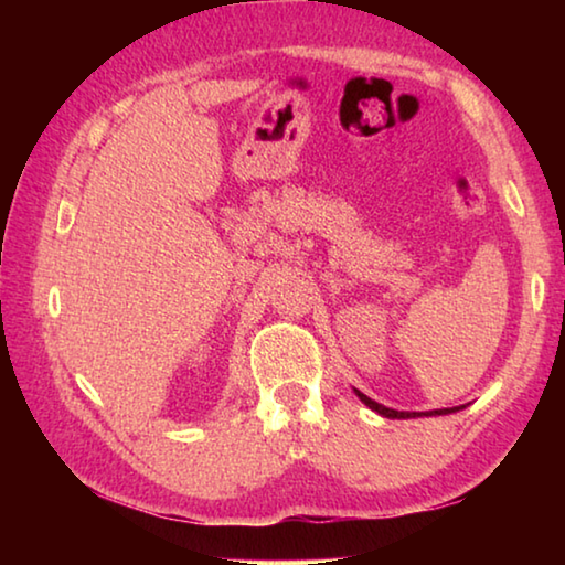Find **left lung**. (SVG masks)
<instances>
[{"mask_svg": "<svg viewBox=\"0 0 565 565\" xmlns=\"http://www.w3.org/2000/svg\"><path fill=\"white\" fill-rule=\"evenodd\" d=\"M359 394V398L363 401V404H366L369 408H374L376 414H381V416H386V418H416V416H444V414H454V411H458L461 406H456V408H436V411H424V414H418V411H414V414H411V411H394V408H386V406H381V404H376V401H371L366 394H361V391H356Z\"/></svg>", "mask_w": 565, "mask_h": 565, "instance_id": "obj_1", "label": "left lung"}]
</instances>
